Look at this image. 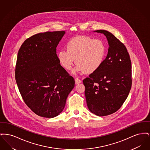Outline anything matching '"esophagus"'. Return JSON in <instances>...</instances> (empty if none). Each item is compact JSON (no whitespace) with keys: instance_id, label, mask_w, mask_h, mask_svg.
Returning <instances> with one entry per match:
<instances>
[{"instance_id":"obj_1","label":"esophagus","mask_w":150,"mask_h":150,"mask_svg":"<svg viewBox=\"0 0 150 150\" xmlns=\"http://www.w3.org/2000/svg\"><path fill=\"white\" fill-rule=\"evenodd\" d=\"M75 84H78L79 83H81V80L80 79H79L78 78H76L75 79Z\"/></svg>"}]
</instances>
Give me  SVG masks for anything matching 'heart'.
<instances>
[{"instance_id":"1","label":"heart","mask_w":150,"mask_h":150,"mask_svg":"<svg viewBox=\"0 0 150 150\" xmlns=\"http://www.w3.org/2000/svg\"><path fill=\"white\" fill-rule=\"evenodd\" d=\"M66 50H59L57 59L65 70H70L75 59L76 70L87 74L97 71L103 64L106 55V47L99 39L79 35L69 39L65 45Z\"/></svg>"}]
</instances>
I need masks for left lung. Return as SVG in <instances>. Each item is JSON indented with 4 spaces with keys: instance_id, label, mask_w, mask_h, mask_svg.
<instances>
[{
    "instance_id": "1",
    "label": "left lung",
    "mask_w": 150,
    "mask_h": 150,
    "mask_svg": "<svg viewBox=\"0 0 150 150\" xmlns=\"http://www.w3.org/2000/svg\"><path fill=\"white\" fill-rule=\"evenodd\" d=\"M96 32L106 36L109 44L107 57L100 69L83 81L89 110L104 116L117 111L127 98L132 86V64L124 44L104 30Z\"/></svg>"
}]
</instances>
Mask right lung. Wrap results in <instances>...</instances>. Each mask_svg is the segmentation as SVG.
Here are the masks:
<instances>
[{
    "mask_svg": "<svg viewBox=\"0 0 150 150\" xmlns=\"http://www.w3.org/2000/svg\"><path fill=\"white\" fill-rule=\"evenodd\" d=\"M65 31L28 38L18 52L15 78L22 99L35 114L52 118L64 110L75 80L58 62L56 47Z\"/></svg>",
    "mask_w": 150,
    "mask_h": 150,
    "instance_id": "add662e5",
    "label": "right lung"
}]
</instances>
